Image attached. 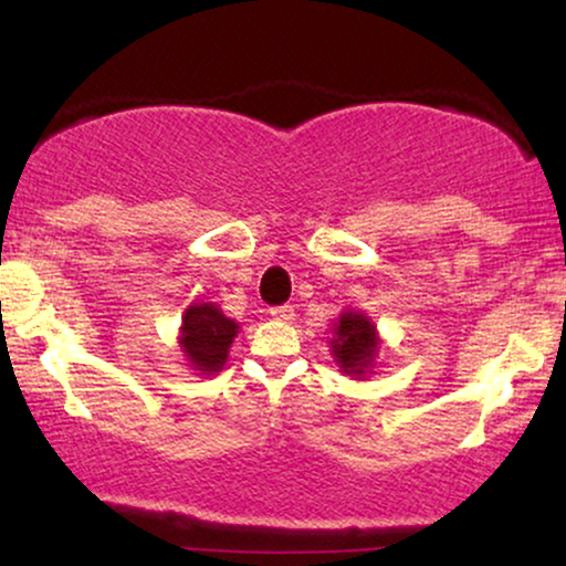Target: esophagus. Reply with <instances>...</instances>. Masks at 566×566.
Masks as SVG:
<instances>
[{"label":"esophagus","instance_id":"34e87169","mask_svg":"<svg viewBox=\"0 0 566 566\" xmlns=\"http://www.w3.org/2000/svg\"><path fill=\"white\" fill-rule=\"evenodd\" d=\"M270 316H273V319H277V322H291L296 314H293V306L283 304V306L270 308Z\"/></svg>","mask_w":566,"mask_h":566}]
</instances>
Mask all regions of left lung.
I'll list each match as a JSON object with an SVG mask.
<instances>
[{"mask_svg": "<svg viewBox=\"0 0 566 566\" xmlns=\"http://www.w3.org/2000/svg\"><path fill=\"white\" fill-rule=\"evenodd\" d=\"M335 339H332V355L345 374H366L376 355V327L368 316L345 312L335 324Z\"/></svg>", "mask_w": 566, "mask_h": 566, "instance_id": "left-lung-1", "label": "left lung"}]
</instances>
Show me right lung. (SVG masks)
Segmentation results:
<instances>
[{"label": "right lung", "mask_w": 566, "mask_h": 566, "mask_svg": "<svg viewBox=\"0 0 566 566\" xmlns=\"http://www.w3.org/2000/svg\"><path fill=\"white\" fill-rule=\"evenodd\" d=\"M237 337V322L223 316L213 304H198L185 312L182 319V353L192 368L216 374L227 363L231 339Z\"/></svg>", "instance_id": "obj_1"}]
</instances>
